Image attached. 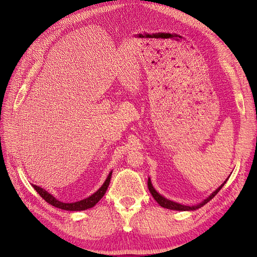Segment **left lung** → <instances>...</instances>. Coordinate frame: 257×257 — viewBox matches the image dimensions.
<instances>
[{"mask_svg": "<svg viewBox=\"0 0 257 257\" xmlns=\"http://www.w3.org/2000/svg\"><path fill=\"white\" fill-rule=\"evenodd\" d=\"M226 181H227V179H226ZM226 181H224V183H225ZM224 183L221 184L220 187L217 188V189L214 191V192H213V193L209 196V198H206L204 201H202L201 203L196 204V205L189 206V205H183V204L177 203V202H173V201H170V200L166 199L165 196H162L161 194H159V193L157 192V191L155 190V188L152 187V183H151V181H150V178L148 179V188H149V191H150V193L152 194V196H154V198H155V200L158 202V203H159L162 207H166V209L176 210V211H193V210H196V209H200L201 206H203V205L206 204L207 202H209L210 200H212L213 198H214V196L216 195V193L219 192V191L222 189L223 185H224Z\"/></svg>", "mask_w": 257, "mask_h": 257, "instance_id": "left-lung-1", "label": "left lung"}]
</instances>
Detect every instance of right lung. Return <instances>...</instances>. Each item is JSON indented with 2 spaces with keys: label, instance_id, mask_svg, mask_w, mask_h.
Listing matches in <instances>:
<instances>
[{
  "label": "right lung",
  "instance_id": "right-lung-1",
  "mask_svg": "<svg viewBox=\"0 0 257 257\" xmlns=\"http://www.w3.org/2000/svg\"><path fill=\"white\" fill-rule=\"evenodd\" d=\"M111 174H112V171L108 174L106 181L103 182L101 187L98 189V191H96L94 194H91L89 198H86V199L80 200L78 202H74V203H64V202L58 201L57 199L54 198L51 193H48L47 191H45L43 188H40L38 185L33 184V188L37 191V193L40 194L42 198L47 202V203H50L51 205L55 206V207H58V209L67 210V211H84L87 209H90V207H92V206H95L98 203V201H99L102 196L105 195L106 191L108 189L109 182H110Z\"/></svg>",
  "mask_w": 257,
  "mask_h": 257
}]
</instances>
